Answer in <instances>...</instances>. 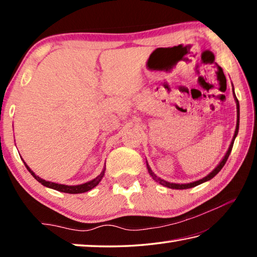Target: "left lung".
I'll return each instance as SVG.
<instances>
[{
    "label": "left lung",
    "mask_w": 257,
    "mask_h": 257,
    "mask_svg": "<svg viewBox=\"0 0 257 257\" xmlns=\"http://www.w3.org/2000/svg\"><path fill=\"white\" fill-rule=\"evenodd\" d=\"M233 94H234V92H233ZM234 99H236V103H237V125H236V132H234L233 138H232V142H231V144H230V146H229V150H228L227 153H225L224 158L222 159V161H221V162L219 163V165H217V167L214 169V170H213V171L210 173V175L206 176L205 178H203V179H201V180H197V181L190 182V184H185V185H180V184H171V182H168V181H165V180H162V179H160L159 177H156V176L154 175V172L151 170V168L149 167V164L146 163V164H147V169H149V172H150V175L152 176V178H153V179H154L156 182H159V184L163 185V186H165V187H168V188H172V189H188V188H193V187H195V186L201 185V184H203V182H205V181H207V180H210V179H212L213 177L216 176L217 173L220 172L221 169H222V168L224 167L225 162H227V160H228V158H229V155H230V153H231V150H232V146H233L234 138H236L237 134H238V129H239V102H238V98L236 97V95H234Z\"/></svg>",
    "instance_id": "obj_1"
}]
</instances>
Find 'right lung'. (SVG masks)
I'll return each instance as SVG.
<instances>
[{
  "mask_svg": "<svg viewBox=\"0 0 257 257\" xmlns=\"http://www.w3.org/2000/svg\"><path fill=\"white\" fill-rule=\"evenodd\" d=\"M25 163V162H24ZM26 168H27V170L32 173V176L36 179L38 182H41L43 186L45 187H49V188L52 189H55L58 191H62V193H68V194H80V193H85V191H88L90 189H93L94 187H96L98 185V182L102 180V178L104 176V171H105V169L102 171L101 175L98 177L95 178L92 181H88L86 182V184H82V185H78V186H67V185H60V184H55V182H51V181H46V180H43L42 178H40L38 176L35 175V173L30 170L29 167L27 164L25 163Z\"/></svg>",
  "mask_w": 257,
  "mask_h": 257,
  "instance_id": "1",
  "label": "right lung"
}]
</instances>
